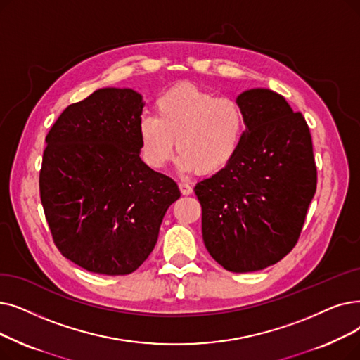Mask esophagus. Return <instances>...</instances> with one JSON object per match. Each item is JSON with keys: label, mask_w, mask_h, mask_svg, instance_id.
I'll return each instance as SVG.
<instances>
[{"label": "esophagus", "mask_w": 360, "mask_h": 360, "mask_svg": "<svg viewBox=\"0 0 360 360\" xmlns=\"http://www.w3.org/2000/svg\"><path fill=\"white\" fill-rule=\"evenodd\" d=\"M179 190L182 195H190L193 193V186L186 182H179Z\"/></svg>", "instance_id": "1"}]
</instances>
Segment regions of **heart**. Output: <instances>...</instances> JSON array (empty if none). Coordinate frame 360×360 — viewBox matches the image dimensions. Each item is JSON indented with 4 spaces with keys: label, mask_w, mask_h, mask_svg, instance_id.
I'll return each instance as SVG.
<instances>
[{
    "label": "heart",
    "mask_w": 360,
    "mask_h": 360,
    "mask_svg": "<svg viewBox=\"0 0 360 360\" xmlns=\"http://www.w3.org/2000/svg\"><path fill=\"white\" fill-rule=\"evenodd\" d=\"M247 117L240 101L216 97L194 84L172 86L155 100V117L138 120L141 155L151 169H162L176 151L184 170L213 175L225 169L243 144Z\"/></svg>",
    "instance_id": "b5f03b06"
}]
</instances>
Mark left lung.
I'll use <instances>...</instances> for the list:
<instances>
[{
  "mask_svg": "<svg viewBox=\"0 0 360 360\" xmlns=\"http://www.w3.org/2000/svg\"><path fill=\"white\" fill-rule=\"evenodd\" d=\"M237 101L247 129L236 159L194 191L207 252L243 274L275 264L299 241L316 193V165L307 123L283 96L255 88Z\"/></svg>",
  "mask_w": 360,
  "mask_h": 360,
  "instance_id": "left-lung-1",
  "label": "left lung"
}]
</instances>
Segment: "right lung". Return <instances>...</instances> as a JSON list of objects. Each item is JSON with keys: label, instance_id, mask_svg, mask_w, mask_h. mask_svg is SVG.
Listing matches in <instances>:
<instances>
[{"label": "right lung", "instance_id": "obj_1", "mask_svg": "<svg viewBox=\"0 0 360 360\" xmlns=\"http://www.w3.org/2000/svg\"><path fill=\"white\" fill-rule=\"evenodd\" d=\"M143 97L101 88L70 104L45 138L39 194L54 244L94 274L128 275L158 243L176 182L139 158Z\"/></svg>", "mask_w": 360, "mask_h": 360}]
</instances>
